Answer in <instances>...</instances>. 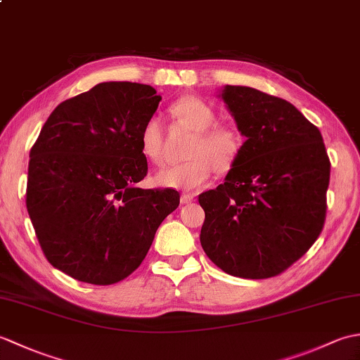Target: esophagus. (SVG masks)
Segmentation results:
<instances>
[{"mask_svg": "<svg viewBox=\"0 0 360 360\" xmlns=\"http://www.w3.org/2000/svg\"><path fill=\"white\" fill-rule=\"evenodd\" d=\"M195 200V195L193 193H182L181 195V202L182 204H190Z\"/></svg>", "mask_w": 360, "mask_h": 360, "instance_id": "34e87169", "label": "esophagus"}]
</instances>
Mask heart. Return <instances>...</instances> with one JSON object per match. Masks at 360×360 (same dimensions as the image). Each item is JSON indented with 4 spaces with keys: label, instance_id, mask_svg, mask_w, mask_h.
I'll return each mask as SVG.
<instances>
[{
    "label": "heart",
    "instance_id": "b5f03b06",
    "mask_svg": "<svg viewBox=\"0 0 360 360\" xmlns=\"http://www.w3.org/2000/svg\"><path fill=\"white\" fill-rule=\"evenodd\" d=\"M172 116L193 131L186 147V160L168 165L155 176L158 186L193 190L210 179L212 172L226 174L238 164L244 150L240 128L227 122H217L218 112L198 96H184L170 106ZM141 150L155 164L162 159L164 131L158 117L145 122L141 129Z\"/></svg>",
    "mask_w": 360,
    "mask_h": 360
}]
</instances>
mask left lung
<instances>
[{"label":"left lung","instance_id":"obj_1","mask_svg":"<svg viewBox=\"0 0 360 360\" xmlns=\"http://www.w3.org/2000/svg\"><path fill=\"white\" fill-rule=\"evenodd\" d=\"M223 98L248 141L224 184L200 195L201 246L233 277H275L322 233L330 158L319 128L285 98L231 85Z\"/></svg>","mask_w":360,"mask_h":360}]
</instances>
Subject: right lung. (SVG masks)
<instances>
[{
	"instance_id": "right-lung-1",
	"label": "right lung",
	"mask_w": 360,
	"mask_h": 360,
	"mask_svg": "<svg viewBox=\"0 0 360 360\" xmlns=\"http://www.w3.org/2000/svg\"><path fill=\"white\" fill-rule=\"evenodd\" d=\"M159 102L150 85L98 83L60 103L30 148V221L46 259L75 280L127 278L179 205L174 188L136 187L148 172L141 129Z\"/></svg>"
}]
</instances>
